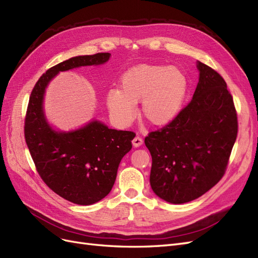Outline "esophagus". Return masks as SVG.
<instances>
[{
  "label": "esophagus",
  "mask_w": 258,
  "mask_h": 258,
  "mask_svg": "<svg viewBox=\"0 0 258 258\" xmlns=\"http://www.w3.org/2000/svg\"><path fill=\"white\" fill-rule=\"evenodd\" d=\"M132 144H134V146H135V147L141 146V145L143 144V140H142V138H141V137H139V136H137L134 140H132Z\"/></svg>",
  "instance_id": "esophagus-1"
}]
</instances>
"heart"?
<instances>
[{
    "instance_id": "obj_1",
    "label": "heart",
    "mask_w": 258,
    "mask_h": 258,
    "mask_svg": "<svg viewBox=\"0 0 258 258\" xmlns=\"http://www.w3.org/2000/svg\"><path fill=\"white\" fill-rule=\"evenodd\" d=\"M187 89L188 81L177 67L138 66L121 75L120 89L107 91L106 105L114 120L127 126L136 116V103L141 101L143 116L161 126L175 118Z\"/></svg>"
}]
</instances>
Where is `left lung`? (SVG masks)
Masks as SVG:
<instances>
[{"label":"left lung","mask_w":258,"mask_h":258,"mask_svg":"<svg viewBox=\"0 0 258 258\" xmlns=\"http://www.w3.org/2000/svg\"><path fill=\"white\" fill-rule=\"evenodd\" d=\"M192 99L165 127L152 131L153 191L170 204L199 198L225 174L238 134L237 112L223 77L199 62Z\"/></svg>","instance_id":"8db88e82"}]
</instances>
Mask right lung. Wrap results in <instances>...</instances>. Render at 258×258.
Masks as SVG:
<instances>
[{"mask_svg": "<svg viewBox=\"0 0 258 258\" xmlns=\"http://www.w3.org/2000/svg\"><path fill=\"white\" fill-rule=\"evenodd\" d=\"M110 57L108 52L77 56L50 68L36 82L27 108L25 138L38 174L52 191L81 206L96 204L111 191L136 135L98 120L69 132L53 130L44 114V93L59 72L103 64Z\"/></svg>", "mask_w": 258, "mask_h": 258, "instance_id": "obj_1", "label": "right lung"}]
</instances>
